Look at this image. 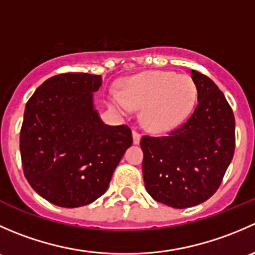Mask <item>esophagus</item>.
<instances>
[{
	"instance_id": "34e87169",
	"label": "esophagus",
	"mask_w": 255,
	"mask_h": 255,
	"mask_svg": "<svg viewBox=\"0 0 255 255\" xmlns=\"http://www.w3.org/2000/svg\"><path fill=\"white\" fill-rule=\"evenodd\" d=\"M132 135H133V143L139 144L140 143V134H139V133L135 132V130H133Z\"/></svg>"
}]
</instances>
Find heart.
I'll return each instance as SVG.
<instances>
[{"label":"heart","mask_w":255,"mask_h":255,"mask_svg":"<svg viewBox=\"0 0 255 255\" xmlns=\"http://www.w3.org/2000/svg\"><path fill=\"white\" fill-rule=\"evenodd\" d=\"M125 95L112 92L110 102L122 112L130 106L142 109L140 122L148 130L163 133L179 126L189 116L196 101L197 90L189 75L168 71H150L129 79Z\"/></svg>","instance_id":"obj_1"}]
</instances>
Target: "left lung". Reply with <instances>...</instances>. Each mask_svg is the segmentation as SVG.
<instances>
[{"mask_svg": "<svg viewBox=\"0 0 255 255\" xmlns=\"http://www.w3.org/2000/svg\"><path fill=\"white\" fill-rule=\"evenodd\" d=\"M197 106L191 117L165 137H143V179L155 201L187 208L210 199L235 154V116L210 78L191 70Z\"/></svg>", "mask_w": 255, "mask_h": 255, "instance_id": "8db88e82", "label": "left lung"}]
</instances>
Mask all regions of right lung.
<instances>
[{
	"label": "right lung",
	"mask_w": 255,
	"mask_h": 255,
	"mask_svg": "<svg viewBox=\"0 0 255 255\" xmlns=\"http://www.w3.org/2000/svg\"><path fill=\"white\" fill-rule=\"evenodd\" d=\"M101 85V75L60 74L25 105L23 171L33 190L56 206H85L102 196L132 145L128 126L106 125L95 109L94 92Z\"/></svg>",
	"instance_id": "right-lung-1"
}]
</instances>
